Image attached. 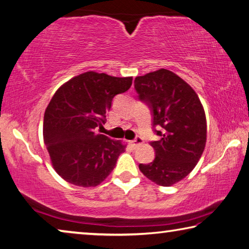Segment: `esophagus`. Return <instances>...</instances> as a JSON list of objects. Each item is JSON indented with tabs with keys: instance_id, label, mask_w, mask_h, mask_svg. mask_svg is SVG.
<instances>
[{
	"instance_id": "1",
	"label": "esophagus",
	"mask_w": 249,
	"mask_h": 249,
	"mask_svg": "<svg viewBox=\"0 0 249 249\" xmlns=\"http://www.w3.org/2000/svg\"><path fill=\"white\" fill-rule=\"evenodd\" d=\"M142 142H143V140L142 139L140 138V137H137L136 139H134V140H132V141H130V144H131V146H138V145H140V144H142Z\"/></svg>"
}]
</instances>
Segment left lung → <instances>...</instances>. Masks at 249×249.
<instances>
[{"mask_svg": "<svg viewBox=\"0 0 249 249\" xmlns=\"http://www.w3.org/2000/svg\"><path fill=\"white\" fill-rule=\"evenodd\" d=\"M134 89L151 108L160 137L151 142L154 160L139 168L156 185L169 187L188 175L201 158L207 142L204 109L193 87L166 69L137 76Z\"/></svg>", "mask_w": 249, "mask_h": 249, "instance_id": "obj_1", "label": "left lung"}]
</instances>
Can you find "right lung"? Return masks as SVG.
I'll use <instances>...</instances> for the list:
<instances>
[{"mask_svg": "<svg viewBox=\"0 0 249 249\" xmlns=\"http://www.w3.org/2000/svg\"><path fill=\"white\" fill-rule=\"evenodd\" d=\"M132 77L85 72L59 87L45 111L43 141L58 175L70 184L95 187L115 168L125 144L96 133L116 95L127 91Z\"/></svg>", "mask_w": 249, "mask_h": 249, "instance_id": "right-lung-1", "label": "right lung"}]
</instances>
